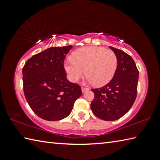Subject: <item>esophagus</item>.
<instances>
[{
  "instance_id": "obj_1",
  "label": "esophagus",
  "mask_w": 160,
  "mask_h": 160,
  "mask_svg": "<svg viewBox=\"0 0 160 160\" xmlns=\"http://www.w3.org/2000/svg\"><path fill=\"white\" fill-rule=\"evenodd\" d=\"M88 90H89V89L88 88H82V92H86V91H88Z\"/></svg>"
}]
</instances>
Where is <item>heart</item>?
I'll return each mask as SVG.
<instances>
[{
    "mask_svg": "<svg viewBox=\"0 0 160 160\" xmlns=\"http://www.w3.org/2000/svg\"><path fill=\"white\" fill-rule=\"evenodd\" d=\"M70 61L64 63V68L72 82H75L85 73L88 80L96 87L109 83L114 76L118 66L115 53L100 47H87L75 50Z\"/></svg>",
    "mask_w": 160,
    "mask_h": 160,
    "instance_id": "b5f03b06",
    "label": "heart"
}]
</instances>
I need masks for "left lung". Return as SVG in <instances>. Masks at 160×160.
Instances as JSON below:
<instances>
[{"label":"left lung","instance_id":"obj_1","mask_svg":"<svg viewBox=\"0 0 160 160\" xmlns=\"http://www.w3.org/2000/svg\"><path fill=\"white\" fill-rule=\"evenodd\" d=\"M118 60L112 80L101 88L92 89L94 98L91 109L97 117L104 121H115L131 109L136 98L139 72L131 56L109 47Z\"/></svg>","mask_w":160,"mask_h":160}]
</instances>
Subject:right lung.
<instances>
[{
	"label": "right lung",
	"mask_w": 160,
	"mask_h": 160,
	"mask_svg": "<svg viewBox=\"0 0 160 160\" xmlns=\"http://www.w3.org/2000/svg\"><path fill=\"white\" fill-rule=\"evenodd\" d=\"M72 46L51 47L34 55L22 69L23 88L32 111L47 121L63 119L82 94L80 87L67 79L63 62Z\"/></svg>",
	"instance_id": "right-lung-1"
}]
</instances>
